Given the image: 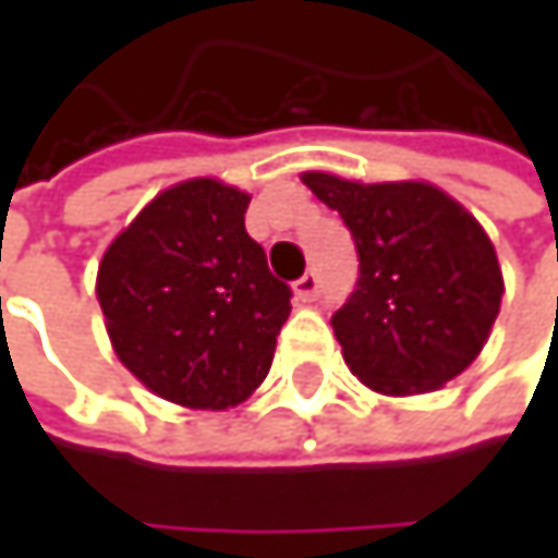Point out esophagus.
Wrapping results in <instances>:
<instances>
[{
  "mask_svg": "<svg viewBox=\"0 0 558 558\" xmlns=\"http://www.w3.org/2000/svg\"><path fill=\"white\" fill-rule=\"evenodd\" d=\"M293 293H296L300 303H313L319 296V275L316 271H306L303 278L293 283Z\"/></svg>",
  "mask_w": 558,
  "mask_h": 558,
  "instance_id": "34e87169",
  "label": "esophagus"
}]
</instances>
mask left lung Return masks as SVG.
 <instances>
[{"mask_svg":"<svg viewBox=\"0 0 558 558\" xmlns=\"http://www.w3.org/2000/svg\"><path fill=\"white\" fill-rule=\"evenodd\" d=\"M303 183L339 209L359 280L332 329L372 390L407 397L462 375L492 336L504 280L485 229L433 183H355L310 170Z\"/></svg>","mask_w":558,"mask_h":558,"instance_id":"8db88e82","label":"left lung"}]
</instances>
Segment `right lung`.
Returning <instances> with one entry per match:
<instances>
[{"label": "right lung", "instance_id": "add662e5", "mask_svg": "<svg viewBox=\"0 0 558 558\" xmlns=\"http://www.w3.org/2000/svg\"><path fill=\"white\" fill-rule=\"evenodd\" d=\"M248 193L209 177L158 193L106 248L96 296L119 362L193 410L242 403L271 368L290 287L245 232Z\"/></svg>", "mask_w": 558, "mask_h": 558}]
</instances>
